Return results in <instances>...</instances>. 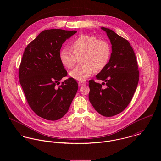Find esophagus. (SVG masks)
<instances>
[{
	"instance_id": "1",
	"label": "esophagus",
	"mask_w": 161,
	"mask_h": 161,
	"mask_svg": "<svg viewBox=\"0 0 161 161\" xmlns=\"http://www.w3.org/2000/svg\"><path fill=\"white\" fill-rule=\"evenodd\" d=\"M78 84H79V86H84L86 84H85V82H82V81H79V82H78Z\"/></svg>"
}]
</instances>
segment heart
I'll return each mask as SVG.
<instances>
[{
    "label": "heart",
    "mask_w": 161,
    "mask_h": 161,
    "mask_svg": "<svg viewBox=\"0 0 161 161\" xmlns=\"http://www.w3.org/2000/svg\"><path fill=\"white\" fill-rule=\"evenodd\" d=\"M70 49L63 48L59 54L63 64L68 69L74 67L79 58L81 63L70 72L73 79L84 81L92 72L100 71L107 64L111 55V46L104 39H98L91 35H81L74 40Z\"/></svg>",
    "instance_id": "heart-1"
}]
</instances>
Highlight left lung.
Instances as JSON below:
<instances>
[{
    "label": "left lung",
    "instance_id": "8db88e82",
    "mask_svg": "<svg viewBox=\"0 0 161 161\" xmlns=\"http://www.w3.org/2000/svg\"><path fill=\"white\" fill-rule=\"evenodd\" d=\"M112 43L109 62L93 79L89 81V100L100 115L110 117L119 114L129 105L138 86L139 72L137 59L129 42L109 28L102 27ZM103 85H105V89Z\"/></svg>",
    "mask_w": 161,
    "mask_h": 161
}]
</instances>
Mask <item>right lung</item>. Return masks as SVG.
Returning a JSON list of instances; mask_svg holds the SVG:
<instances>
[{
    "instance_id": "right-lung-1",
    "label": "right lung",
    "mask_w": 161,
    "mask_h": 161,
    "mask_svg": "<svg viewBox=\"0 0 161 161\" xmlns=\"http://www.w3.org/2000/svg\"><path fill=\"white\" fill-rule=\"evenodd\" d=\"M77 31L61 29L46 30L25 47L19 77L31 109L41 118L56 121L68 112L78 84L68 75L59 58L63 43Z\"/></svg>"
}]
</instances>
